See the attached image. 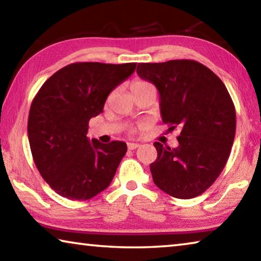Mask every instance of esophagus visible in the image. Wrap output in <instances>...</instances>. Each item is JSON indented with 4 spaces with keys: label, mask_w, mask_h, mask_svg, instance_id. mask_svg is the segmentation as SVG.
<instances>
[{
    "label": "esophagus",
    "mask_w": 261,
    "mask_h": 261,
    "mask_svg": "<svg viewBox=\"0 0 261 261\" xmlns=\"http://www.w3.org/2000/svg\"><path fill=\"white\" fill-rule=\"evenodd\" d=\"M139 147V144H137V143H127V148L129 149H136V148H138Z\"/></svg>",
    "instance_id": "esophagus-1"
}]
</instances>
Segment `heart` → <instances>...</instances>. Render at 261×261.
Returning <instances> with one entry per match:
<instances>
[{
    "mask_svg": "<svg viewBox=\"0 0 261 261\" xmlns=\"http://www.w3.org/2000/svg\"><path fill=\"white\" fill-rule=\"evenodd\" d=\"M147 85H149V83L145 82V81H135L131 85V90L134 91V90H137V88H141V87L147 86Z\"/></svg>",
    "mask_w": 261,
    "mask_h": 261,
    "instance_id": "obj_1",
    "label": "heart"
}]
</instances>
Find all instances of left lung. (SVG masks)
Here are the masks:
<instances>
[{"label": "left lung", "mask_w": 261, "mask_h": 261, "mask_svg": "<svg viewBox=\"0 0 261 261\" xmlns=\"http://www.w3.org/2000/svg\"><path fill=\"white\" fill-rule=\"evenodd\" d=\"M137 73L158 88L163 123L170 131L180 127L176 148L154 143L153 182L178 199L199 196L223 170L235 138L236 112L227 87L192 60L139 63Z\"/></svg>", "instance_id": "obj_1"}]
</instances>
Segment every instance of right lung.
Returning <instances> with one entry per match:
<instances>
[{
    "mask_svg": "<svg viewBox=\"0 0 261 261\" xmlns=\"http://www.w3.org/2000/svg\"><path fill=\"white\" fill-rule=\"evenodd\" d=\"M137 63L78 62L48 78L32 101L28 134L39 173L60 196L87 200L109 187L126 153L124 141L88 139V122Z\"/></svg>",
    "mask_w": 261,
    "mask_h": 261,
    "instance_id": "right-lung-1",
    "label": "right lung"
}]
</instances>
